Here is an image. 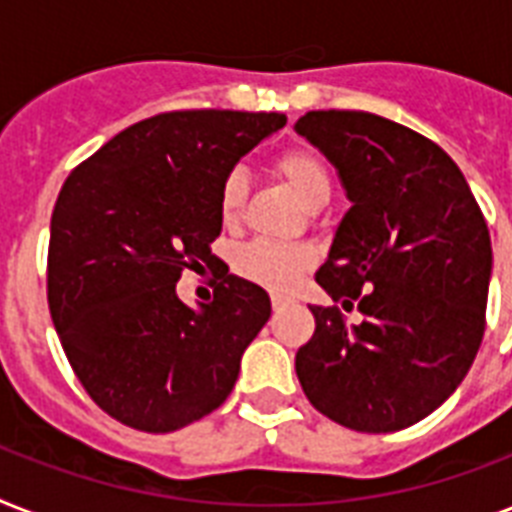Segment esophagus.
<instances>
[{
  "mask_svg": "<svg viewBox=\"0 0 512 512\" xmlns=\"http://www.w3.org/2000/svg\"><path fill=\"white\" fill-rule=\"evenodd\" d=\"M295 300H289V297H281V295H273L271 305H273V311H281V308H287V305H292Z\"/></svg>",
  "mask_w": 512,
  "mask_h": 512,
  "instance_id": "1",
  "label": "esophagus"
}]
</instances>
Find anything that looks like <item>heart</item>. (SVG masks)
<instances>
[{"mask_svg":"<svg viewBox=\"0 0 512 512\" xmlns=\"http://www.w3.org/2000/svg\"><path fill=\"white\" fill-rule=\"evenodd\" d=\"M276 172L284 177L289 191L303 201L308 209L324 207L332 196V175L327 162L311 148H289L276 159ZM247 199V175L231 170L220 185V215L225 223H236ZM313 265V252L308 247L279 244V241L257 239L241 249L236 257V271L271 289L276 295H287L300 284L303 273Z\"/></svg>","mask_w":512,"mask_h":512,"instance_id":"obj_1","label":"heart"}]
</instances>
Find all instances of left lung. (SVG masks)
I'll use <instances>...</instances> for the list:
<instances>
[{"label":"left lung","mask_w":512,"mask_h":512,"mask_svg":"<svg viewBox=\"0 0 512 512\" xmlns=\"http://www.w3.org/2000/svg\"><path fill=\"white\" fill-rule=\"evenodd\" d=\"M297 135L327 156L350 209L337 225L297 350L305 396L329 420L393 433L436 412L484 340L492 241L470 185L444 148L366 111H311Z\"/></svg>","instance_id":"8db88e82"}]
</instances>
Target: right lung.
I'll list each match as a JSON object with an SVG mask.
<instances>
[{
	"label": "right lung",
	"mask_w": 512,
	"mask_h": 512,
	"mask_svg": "<svg viewBox=\"0 0 512 512\" xmlns=\"http://www.w3.org/2000/svg\"><path fill=\"white\" fill-rule=\"evenodd\" d=\"M284 114L172 111L132 124L79 164L50 223L47 300L60 345L92 401L146 433L215 412L241 356L271 319V297L225 273L196 308L185 268H217L223 177Z\"/></svg>",
	"instance_id": "add662e5"
}]
</instances>
